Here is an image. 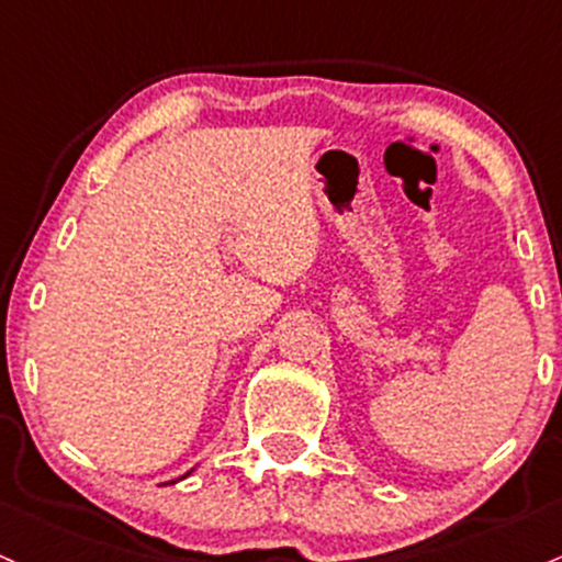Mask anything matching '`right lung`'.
Instances as JSON below:
<instances>
[{"label": "right lung", "mask_w": 562, "mask_h": 562, "mask_svg": "<svg viewBox=\"0 0 562 562\" xmlns=\"http://www.w3.org/2000/svg\"><path fill=\"white\" fill-rule=\"evenodd\" d=\"M191 472H194V470H191ZM191 472H187V474H183V477H189V474H191ZM183 477H178V480H183ZM172 483H176V480H172Z\"/></svg>", "instance_id": "right-lung-1"}]
</instances>
